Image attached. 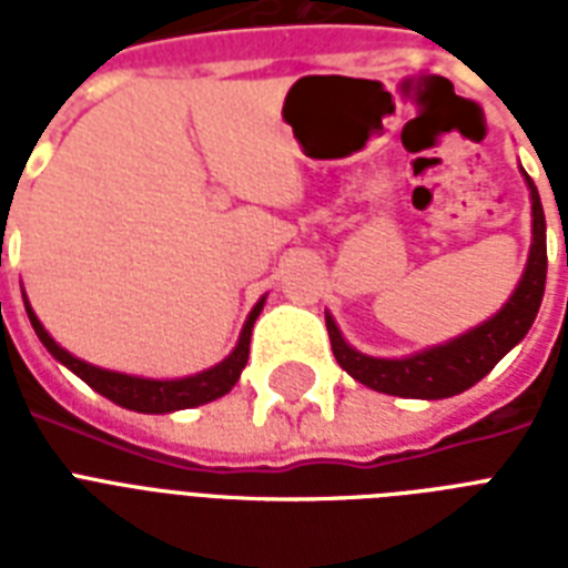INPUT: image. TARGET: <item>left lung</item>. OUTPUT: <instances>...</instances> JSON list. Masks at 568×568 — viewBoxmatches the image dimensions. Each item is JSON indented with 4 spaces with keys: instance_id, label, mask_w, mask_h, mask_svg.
Instances as JSON below:
<instances>
[{
    "instance_id": "obj_1",
    "label": "left lung",
    "mask_w": 568,
    "mask_h": 568,
    "mask_svg": "<svg viewBox=\"0 0 568 568\" xmlns=\"http://www.w3.org/2000/svg\"><path fill=\"white\" fill-rule=\"evenodd\" d=\"M530 189V209H534V241H530V256L525 265L516 292L493 318L477 324L463 336L450 338L445 345L427 347L422 354L404 356V359H377L365 356L347 345L338 333L333 315H327V333L336 363L345 368L363 386L397 397H424V400H439L466 392L493 372L501 363L504 354H510L521 338L528 336L530 324L537 318L539 303L546 294V214L539 203V191L528 173H525Z\"/></svg>"
}]
</instances>
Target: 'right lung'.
Masks as SVG:
<instances>
[{"instance_id": "right-lung-1", "label": "right lung", "mask_w": 568, "mask_h": 568, "mask_svg": "<svg viewBox=\"0 0 568 568\" xmlns=\"http://www.w3.org/2000/svg\"><path fill=\"white\" fill-rule=\"evenodd\" d=\"M265 306V297L253 306V312L244 321V329H241L239 345L232 351L223 363H217L214 368H205L200 374H191V377L180 379H150V377H135V374H120L109 372V368H100V365H91L73 356L70 351L58 345L55 338L49 336L43 324L38 321V315L31 312L29 301H26V312H29V321L38 338L43 342L49 354L55 356L58 363L67 365L75 377H82L93 392H100L102 397H109L118 406H126V409H135V413H176V409H191V406L209 404L214 397L226 395L235 383H239L244 365H247L250 356V336H253V324H256L258 312Z\"/></svg>"}]
</instances>
